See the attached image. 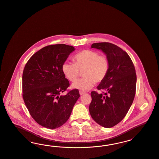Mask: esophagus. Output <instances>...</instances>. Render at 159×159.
<instances>
[{
  "label": "esophagus",
  "mask_w": 159,
  "mask_h": 159,
  "mask_svg": "<svg viewBox=\"0 0 159 159\" xmlns=\"http://www.w3.org/2000/svg\"><path fill=\"white\" fill-rule=\"evenodd\" d=\"M79 93H80V95H83L85 94L86 93H85V92H82V91H80V92H79Z\"/></svg>",
  "instance_id": "34e87169"
}]
</instances>
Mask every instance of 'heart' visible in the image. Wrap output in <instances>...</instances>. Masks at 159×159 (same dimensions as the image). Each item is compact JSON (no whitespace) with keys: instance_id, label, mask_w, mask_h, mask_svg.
Wrapping results in <instances>:
<instances>
[{"instance_id":"b5f03b06","label":"heart","mask_w":159,"mask_h":159,"mask_svg":"<svg viewBox=\"0 0 159 159\" xmlns=\"http://www.w3.org/2000/svg\"><path fill=\"white\" fill-rule=\"evenodd\" d=\"M75 63L66 61L62 66L64 76L70 82H75L83 71V77L73 83V89L88 91L96 82L103 81L108 75L109 62L108 58L95 51L85 50L77 53L73 58Z\"/></svg>"}]
</instances>
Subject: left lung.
<instances>
[{
	"mask_svg": "<svg viewBox=\"0 0 159 159\" xmlns=\"http://www.w3.org/2000/svg\"><path fill=\"white\" fill-rule=\"evenodd\" d=\"M92 48L107 56L109 69L105 79L97 86L104 95L91 92L89 112L93 120L105 128L116 125L125 116L135 95L137 76L131 58L121 48L109 43H94Z\"/></svg>",
	"mask_w": 159,
	"mask_h": 159,
	"instance_id": "1",
	"label": "left lung"
}]
</instances>
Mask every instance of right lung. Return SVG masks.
Instances as JSON below:
<instances>
[{
	"label": "right lung",
	"instance_id": "add662e5",
	"mask_svg": "<svg viewBox=\"0 0 159 159\" xmlns=\"http://www.w3.org/2000/svg\"><path fill=\"white\" fill-rule=\"evenodd\" d=\"M75 50L73 46L64 44L48 45L26 64L22 75L23 99L33 119L43 127L55 129L63 125L80 97L77 89L61 95L70 85L62 66Z\"/></svg>",
	"mask_w": 159,
	"mask_h": 159
}]
</instances>
